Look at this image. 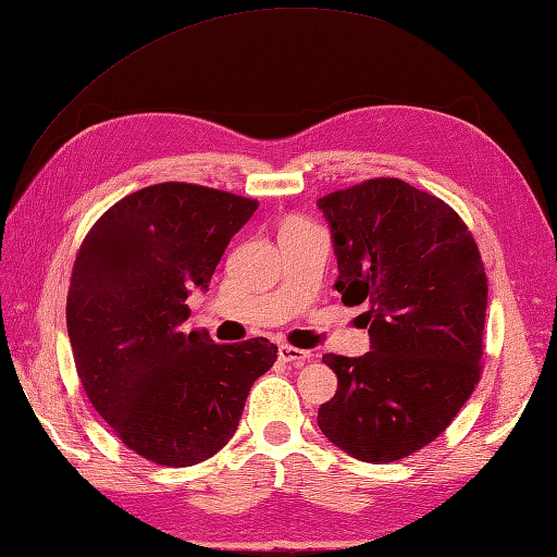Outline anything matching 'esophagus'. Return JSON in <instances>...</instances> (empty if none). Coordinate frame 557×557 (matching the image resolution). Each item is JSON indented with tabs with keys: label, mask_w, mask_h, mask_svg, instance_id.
<instances>
[{
	"label": "esophagus",
	"mask_w": 557,
	"mask_h": 557,
	"mask_svg": "<svg viewBox=\"0 0 557 557\" xmlns=\"http://www.w3.org/2000/svg\"><path fill=\"white\" fill-rule=\"evenodd\" d=\"M310 357H312L310 350L293 348V345H281V348H278V360L281 362H290L295 367H302L307 360H310Z\"/></svg>",
	"instance_id": "esophagus-1"
}]
</instances>
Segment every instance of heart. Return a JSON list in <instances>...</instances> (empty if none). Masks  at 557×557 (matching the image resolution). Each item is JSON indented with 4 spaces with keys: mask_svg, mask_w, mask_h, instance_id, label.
<instances>
[{
    "mask_svg": "<svg viewBox=\"0 0 557 557\" xmlns=\"http://www.w3.org/2000/svg\"><path fill=\"white\" fill-rule=\"evenodd\" d=\"M290 224H305V221H302V219H290V221H286V224H283V226H290Z\"/></svg>",
    "mask_w": 557,
    "mask_h": 557,
    "instance_id": "1",
    "label": "heart"
}]
</instances>
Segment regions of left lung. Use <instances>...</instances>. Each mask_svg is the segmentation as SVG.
<instances>
[{
  "instance_id": "obj_1",
  "label": "left lung",
  "mask_w": 557,
  "mask_h": 557,
  "mask_svg": "<svg viewBox=\"0 0 557 557\" xmlns=\"http://www.w3.org/2000/svg\"><path fill=\"white\" fill-rule=\"evenodd\" d=\"M338 259L343 305H364L372 350L324 355L338 391L319 407L324 436L386 465L450 426L481 376L488 278L472 231L441 197L369 178L317 200Z\"/></svg>"
}]
</instances>
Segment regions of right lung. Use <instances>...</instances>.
Wrapping results in <instances>:
<instances>
[{"label": "right lung", "mask_w": 557, "mask_h": 557, "mask_svg": "<svg viewBox=\"0 0 557 557\" xmlns=\"http://www.w3.org/2000/svg\"><path fill=\"white\" fill-rule=\"evenodd\" d=\"M259 207L195 183H157L111 205L81 243L66 326L92 407L133 453L190 467L236 434L252 383L276 362L267 338L188 331L185 298L207 288Z\"/></svg>", "instance_id": "obj_1"}]
</instances>
